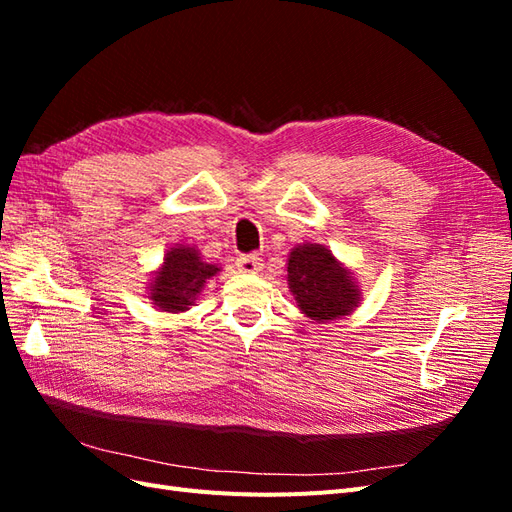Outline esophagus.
Returning a JSON list of instances; mask_svg holds the SVG:
<instances>
[{
    "mask_svg": "<svg viewBox=\"0 0 512 512\" xmlns=\"http://www.w3.org/2000/svg\"><path fill=\"white\" fill-rule=\"evenodd\" d=\"M239 273H258L262 269V258L258 254H243L237 258Z\"/></svg>",
    "mask_w": 512,
    "mask_h": 512,
    "instance_id": "1",
    "label": "esophagus"
}]
</instances>
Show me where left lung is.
Returning a JSON list of instances; mask_svg holds the SVG:
<instances>
[{
    "mask_svg": "<svg viewBox=\"0 0 512 512\" xmlns=\"http://www.w3.org/2000/svg\"><path fill=\"white\" fill-rule=\"evenodd\" d=\"M288 286L299 307L316 322L346 316L361 297L331 250L314 243L290 252Z\"/></svg>",
    "mask_w": 512,
    "mask_h": 512,
    "instance_id": "1",
    "label": "left lung"
}]
</instances>
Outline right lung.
<instances>
[{"label":"right lung","instance_id":"1","mask_svg":"<svg viewBox=\"0 0 512 512\" xmlns=\"http://www.w3.org/2000/svg\"><path fill=\"white\" fill-rule=\"evenodd\" d=\"M218 267L200 260L192 247H173L164 258V267L151 288V299L164 312H183L192 305L203 284Z\"/></svg>","mask_w":512,"mask_h":512}]
</instances>
